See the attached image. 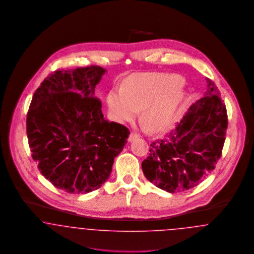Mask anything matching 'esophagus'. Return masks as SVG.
I'll return each mask as SVG.
<instances>
[{
  "mask_svg": "<svg viewBox=\"0 0 254 254\" xmlns=\"http://www.w3.org/2000/svg\"><path fill=\"white\" fill-rule=\"evenodd\" d=\"M139 136H138V134H136V133H130L129 134V136H128V142H132V141H134V140H136L137 138H138Z\"/></svg>",
  "mask_w": 254,
  "mask_h": 254,
  "instance_id": "1",
  "label": "esophagus"
}]
</instances>
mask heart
I'll return each mask as SVG.
<instances>
[{
	"mask_svg": "<svg viewBox=\"0 0 254 254\" xmlns=\"http://www.w3.org/2000/svg\"><path fill=\"white\" fill-rule=\"evenodd\" d=\"M187 90L181 77L171 74H134L122 90L108 96L109 114L117 122L133 121L142 109V120L153 132L169 128L177 120Z\"/></svg>",
	"mask_w": 254,
	"mask_h": 254,
	"instance_id": "b5f03b06",
	"label": "heart"
}]
</instances>
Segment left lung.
Masks as SVG:
<instances>
[{
	"mask_svg": "<svg viewBox=\"0 0 254 254\" xmlns=\"http://www.w3.org/2000/svg\"><path fill=\"white\" fill-rule=\"evenodd\" d=\"M192 104L176 128L150 144L143 161L145 178L169 193L190 190L214 169L226 140L228 115L215 84Z\"/></svg>",
	"mask_w": 254,
	"mask_h": 254,
	"instance_id": "obj_1",
	"label": "left lung"
}]
</instances>
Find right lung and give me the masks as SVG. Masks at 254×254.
Listing matches in <instances>:
<instances>
[{
	"label": "right lung",
	"mask_w": 254,
	"mask_h": 254,
	"mask_svg": "<svg viewBox=\"0 0 254 254\" xmlns=\"http://www.w3.org/2000/svg\"><path fill=\"white\" fill-rule=\"evenodd\" d=\"M107 69L91 65L50 74L33 95L26 118L32 158L56 188L85 194L109 179L129 135L104 118L95 87Z\"/></svg>",
	"instance_id": "obj_1"
}]
</instances>
